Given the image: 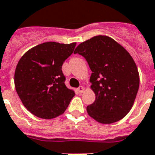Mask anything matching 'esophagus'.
Listing matches in <instances>:
<instances>
[{
	"instance_id": "1",
	"label": "esophagus",
	"mask_w": 155,
	"mask_h": 155,
	"mask_svg": "<svg viewBox=\"0 0 155 155\" xmlns=\"http://www.w3.org/2000/svg\"><path fill=\"white\" fill-rule=\"evenodd\" d=\"M77 90L80 93H84V87H83V86H80V87L77 88Z\"/></svg>"
}]
</instances>
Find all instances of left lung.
<instances>
[{"mask_svg":"<svg viewBox=\"0 0 155 155\" xmlns=\"http://www.w3.org/2000/svg\"><path fill=\"white\" fill-rule=\"evenodd\" d=\"M74 54L82 55L92 71L96 99L87 106L88 115L105 124L122 120L133 107L140 84L129 53L109 36L97 35L80 44Z\"/></svg>","mask_w":155,"mask_h":155,"instance_id":"left-lung-1","label":"left lung"}]
</instances>
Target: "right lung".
<instances>
[{
	"label": "right lung",
	"mask_w": 155,
	"mask_h": 155,
	"mask_svg": "<svg viewBox=\"0 0 155 155\" xmlns=\"http://www.w3.org/2000/svg\"><path fill=\"white\" fill-rule=\"evenodd\" d=\"M76 43L45 42L22 55L15 72V85L23 106L35 116L50 120L64 113L75 92L65 84L62 67Z\"/></svg>",
	"instance_id": "1"
}]
</instances>
